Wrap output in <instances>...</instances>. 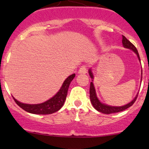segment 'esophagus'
Returning a JSON list of instances; mask_svg holds the SVG:
<instances>
[{
	"instance_id": "34e87169",
	"label": "esophagus",
	"mask_w": 149,
	"mask_h": 149,
	"mask_svg": "<svg viewBox=\"0 0 149 149\" xmlns=\"http://www.w3.org/2000/svg\"><path fill=\"white\" fill-rule=\"evenodd\" d=\"M87 73V66H82L78 70V73L80 74H85Z\"/></svg>"
}]
</instances>
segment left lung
Wrapping results in <instances>:
<instances>
[{
    "mask_svg": "<svg viewBox=\"0 0 149 149\" xmlns=\"http://www.w3.org/2000/svg\"><path fill=\"white\" fill-rule=\"evenodd\" d=\"M122 42H123V45L125 47H126V48H128V49H130L136 53V55H137V57L139 58L140 61L139 54V53H138V51L137 49H136V47H135V46L133 45L130 40H128L124 36H123ZM89 74H90V76L91 77V78H93V74H92V71L90 69L89 70ZM137 97H138V95H136V97H135L134 100L132 101L131 102H130L129 104H126V105L123 106V107H111V106L106 105V104L101 103L100 101L98 100V98H97V95H96V92H95V87H94L93 83H92V82L90 83V101H91V103L92 104V106L94 107V108H95L97 111L102 113L111 114V113H114L123 111L125 110V109H127L129 107H130L131 106H132L133 104L135 102V101H136V98H137Z\"/></svg>",
    "mask_w": 149,
    "mask_h": 149,
    "instance_id": "8db88e82",
    "label": "left lung"
}]
</instances>
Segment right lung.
<instances>
[{"mask_svg": "<svg viewBox=\"0 0 149 149\" xmlns=\"http://www.w3.org/2000/svg\"><path fill=\"white\" fill-rule=\"evenodd\" d=\"M75 76H76V74L73 73V74L68 77L64 80L59 91L52 98L46 101L44 103L39 104H26L18 102L17 100H15L14 97H13V99L19 107H21L26 111L31 113L42 114V115L53 113L59 111L64 105L66 95H67L69 85L74 78Z\"/></svg>", "mask_w": 149, "mask_h": 149, "instance_id": "right-lung-1", "label": "right lung"}]
</instances>
